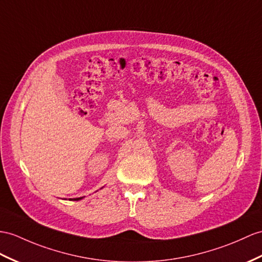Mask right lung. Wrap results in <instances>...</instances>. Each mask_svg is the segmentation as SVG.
Masks as SVG:
<instances>
[{
    "label": "right lung",
    "instance_id": "obj_1",
    "mask_svg": "<svg viewBox=\"0 0 262 262\" xmlns=\"http://www.w3.org/2000/svg\"><path fill=\"white\" fill-rule=\"evenodd\" d=\"M81 199H83L82 196H80V198H74V199H70V200H74V201H78V200H81Z\"/></svg>",
    "mask_w": 262,
    "mask_h": 262
}]
</instances>
